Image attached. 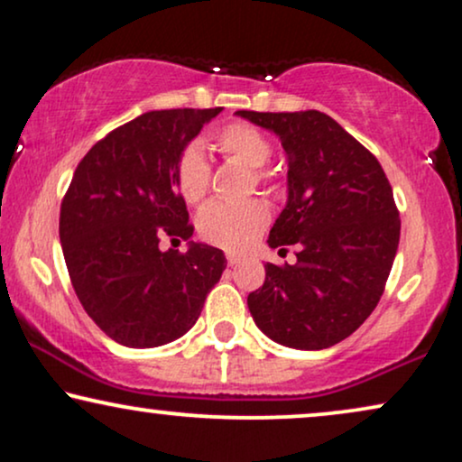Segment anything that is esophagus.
I'll return each mask as SVG.
<instances>
[{"label":"esophagus","mask_w":462,"mask_h":462,"mask_svg":"<svg viewBox=\"0 0 462 462\" xmlns=\"http://www.w3.org/2000/svg\"><path fill=\"white\" fill-rule=\"evenodd\" d=\"M242 261H244V259L240 257V254H233V253L226 254V263H229L231 267L237 265V263H242Z\"/></svg>","instance_id":"1"}]
</instances>
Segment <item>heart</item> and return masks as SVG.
Wrapping results in <instances>:
<instances>
[{"label": "heart", "mask_w": 462, "mask_h": 462, "mask_svg": "<svg viewBox=\"0 0 462 462\" xmlns=\"http://www.w3.org/2000/svg\"><path fill=\"white\" fill-rule=\"evenodd\" d=\"M220 152L248 169H261L270 161L272 145L263 133L246 124H231L216 136ZM261 180V173H254ZM175 184L186 203H199L208 195L209 164L199 145H188L175 167ZM270 214L257 199L244 203H212L199 214L197 229L205 242L225 250H244L265 229Z\"/></svg>", "instance_id": "heart-1"}]
</instances>
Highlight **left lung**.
<instances>
[{
  "label": "left lung",
  "instance_id": "1",
  "mask_svg": "<svg viewBox=\"0 0 462 462\" xmlns=\"http://www.w3.org/2000/svg\"><path fill=\"white\" fill-rule=\"evenodd\" d=\"M236 116L274 133L287 153V203L267 244L300 246L295 265H265L248 310L278 345L328 349L356 332L383 293L401 240L392 186L377 158L326 113Z\"/></svg>",
  "mask_w": 462,
  "mask_h": 462
}]
</instances>
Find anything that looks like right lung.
Returning <instances> with one entry per match:
<instances>
[{
  "label": "right lung",
  "mask_w": 462,
  "mask_h": 462,
  "mask_svg": "<svg viewBox=\"0 0 462 462\" xmlns=\"http://www.w3.org/2000/svg\"><path fill=\"white\" fill-rule=\"evenodd\" d=\"M220 111H147L98 141L74 171L60 212L68 274L85 312L119 345L178 340L225 272V253L209 244L188 242L186 253L158 246L162 236H192L175 167Z\"/></svg>",
  "instance_id": "obj_1"
}]
</instances>
